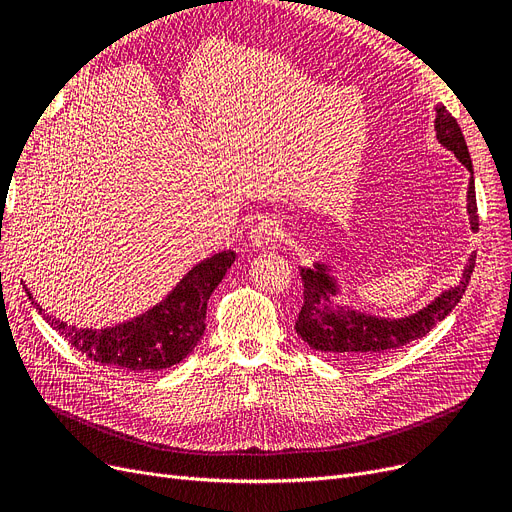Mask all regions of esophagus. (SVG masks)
Masks as SVG:
<instances>
[{
  "label": "esophagus",
  "instance_id": "34e87169",
  "mask_svg": "<svg viewBox=\"0 0 512 512\" xmlns=\"http://www.w3.org/2000/svg\"><path fill=\"white\" fill-rule=\"evenodd\" d=\"M284 238V230L282 224L278 220L265 218L259 224H255V228L251 230V242L255 247H267L274 245V242H280Z\"/></svg>",
  "mask_w": 512,
  "mask_h": 512
}]
</instances>
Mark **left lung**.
<instances>
[{
  "label": "left lung",
  "mask_w": 512,
  "mask_h": 512,
  "mask_svg": "<svg viewBox=\"0 0 512 512\" xmlns=\"http://www.w3.org/2000/svg\"><path fill=\"white\" fill-rule=\"evenodd\" d=\"M436 132L442 145L454 151L461 164L473 174L471 155L461 132V126L450 116L444 105L436 107ZM467 209L471 215V228H479V215H477V199H475V182L473 176L469 180L467 191ZM475 257H469L465 267V274L461 284L454 290L444 292L427 309L405 317V319H375L353 309L334 305V282L326 274L321 265L317 270H305L301 267L303 278V297L305 303L301 307L297 319V334L315 351L328 353L338 359L348 361H373L382 359L384 355L396 351V348L407 346L413 340L423 338L429 330H434L440 321L456 307L465 294L471 274L475 270Z\"/></svg>",
  "instance_id": "left-lung-1"
}]
</instances>
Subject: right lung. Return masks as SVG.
<instances>
[{
	"mask_svg": "<svg viewBox=\"0 0 512 512\" xmlns=\"http://www.w3.org/2000/svg\"><path fill=\"white\" fill-rule=\"evenodd\" d=\"M234 259V251L205 259L186 274L164 303L116 328H72L60 319H51L35 301L33 303L49 321V326L91 361L122 373L159 371L180 363L193 353L205 332L207 301Z\"/></svg>",
	"mask_w": 512,
	"mask_h": 512,
	"instance_id": "right-lung-1",
	"label": "right lung"
}]
</instances>
